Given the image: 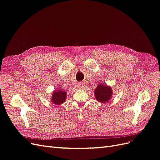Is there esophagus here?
I'll use <instances>...</instances> for the list:
<instances>
[{"label": "esophagus", "mask_w": 160, "mask_h": 160, "mask_svg": "<svg viewBox=\"0 0 160 160\" xmlns=\"http://www.w3.org/2000/svg\"><path fill=\"white\" fill-rule=\"evenodd\" d=\"M78 86L79 87V88L83 89L84 88V83H81V82H79V83H78Z\"/></svg>", "instance_id": "1"}]
</instances>
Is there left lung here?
Masks as SVG:
<instances>
[{"label": "left lung", "mask_w": 160, "mask_h": 160, "mask_svg": "<svg viewBox=\"0 0 160 160\" xmlns=\"http://www.w3.org/2000/svg\"><path fill=\"white\" fill-rule=\"evenodd\" d=\"M94 94L96 99L100 103H106L112 97V89L111 88L103 83H100L94 91Z\"/></svg>", "instance_id": "obj_1"}]
</instances>
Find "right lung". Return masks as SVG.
Wrapping results in <instances>:
<instances>
[{"instance_id": "obj_1", "label": "right lung", "mask_w": 160, "mask_h": 160, "mask_svg": "<svg viewBox=\"0 0 160 160\" xmlns=\"http://www.w3.org/2000/svg\"><path fill=\"white\" fill-rule=\"evenodd\" d=\"M67 93L66 91L61 89H56L53 91L52 95L51 101L52 103L55 104L56 105H59L63 103L66 100Z\"/></svg>"}]
</instances>
